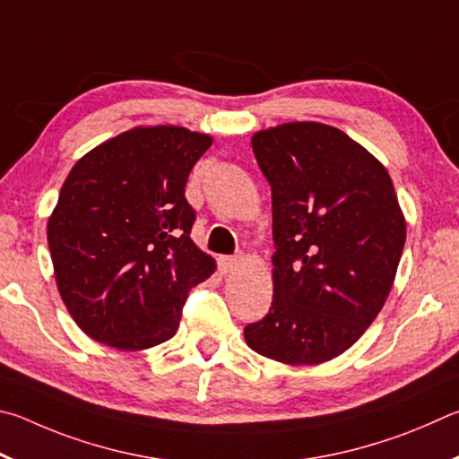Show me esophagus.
I'll return each mask as SVG.
<instances>
[{"label":"esophagus","mask_w":459,"mask_h":459,"mask_svg":"<svg viewBox=\"0 0 459 459\" xmlns=\"http://www.w3.org/2000/svg\"><path fill=\"white\" fill-rule=\"evenodd\" d=\"M242 262H244L242 255H225V258H220L221 274H231V272L238 270V266Z\"/></svg>","instance_id":"34e87169"}]
</instances>
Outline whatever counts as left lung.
I'll list each match as a JSON object with an SVG mask.
<instances>
[{
    "label": "left lung",
    "instance_id": "1",
    "mask_svg": "<svg viewBox=\"0 0 459 459\" xmlns=\"http://www.w3.org/2000/svg\"><path fill=\"white\" fill-rule=\"evenodd\" d=\"M252 149L272 187L274 299L244 339L278 363H326L385 307L405 246L403 209L381 160L336 126L276 125L255 133Z\"/></svg>",
    "mask_w": 459,
    "mask_h": 459
}]
</instances>
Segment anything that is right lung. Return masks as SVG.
Segmentation results:
<instances>
[{
	"label": "right lung",
	"instance_id": "obj_1",
	"mask_svg": "<svg viewBox=\"0 0 459 459\" xmlns=\"http://www.w3.org/2000/svg\"><path fill=\"white\" fill-rule=\"evenodd\" d=\"M213 136L133 126L76 160L48 217L54 278L92 341L143 351L171 339L185 296L215 272L191 239L185 183Z\"/></svg>",
	"mask_w": 459,
	"mask_h": 459
}]
</instances>
